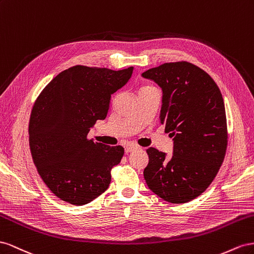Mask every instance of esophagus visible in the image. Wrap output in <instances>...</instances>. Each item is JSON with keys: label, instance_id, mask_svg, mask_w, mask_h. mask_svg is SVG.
I'll list each match as a JSON object with an SVG mask.
<instances>
[{"label": "esophagus", "instance_id": "34e87169", "mask_svg": "<svg viewBox=\"0 0 254 254\" xmlns=\"http://www.w3.org/2000/svg\"><path fill=\"white\" fill-rule=\"evenodd\" d=\"M137 148H138V147L135 146V144H127V146L125 149V151H126V153H129V152H133Z\"/></svg>", "mask_w": 254, "mask_h": 254}]
</instances>
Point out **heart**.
Segmentation results:
<instances>
[{
  "instance_id": "1",
  "label": "heart",
  "mask_w": 254,
  "mask_h": 254,
  "mask_svg": "<svg viewBox=\"0 0 254 254\" xmlns=\"http://www.w3.org/2000/svg\"><path fill=\"white\" fill-rule=\"evenodd\" d=\"M148 88H152V87H149V86H146V87H142V88L140 90H143V89H148Z\"/></svg>"
}]
</instances>
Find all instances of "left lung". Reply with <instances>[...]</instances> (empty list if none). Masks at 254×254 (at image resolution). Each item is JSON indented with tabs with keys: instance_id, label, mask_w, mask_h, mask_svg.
Returning <instances> with one entry per match:
<instances>
[{
	"instance_id": "left-lung-1",
	"label": "left lung",
	"mask_w": 254,
	"mask_h": 254,
	"mask_svg": "<svg viewBox=\"0 0 254 254\" xmlns=\"http://www.w3.org/2000/svg\"><path fill=\"white\" fill-rule=\"evenodd\" d=\"M163 91L159 119L173 140L172 156L149 148L143 177L170 203L197 198L213 182L228 144L226 108L214 79L187 62L166 63L141 74Z\"/></svg>"
}]
</instances>
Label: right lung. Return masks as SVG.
Here are the masks:
<instances>
[{
  "instance_id": "right-lung-1",
  "label": "right lung",
  "mask_w": 254,
  "mask_h": 254,
  "mask_svg": "<svg viewBox=\"0 0 254 254\" xmlns=\"http://www.w3.org/2000/svg\"><path fill=\"white\" fill-rule=\"evenodd\" d=\"M133 69L71 67L36 100L28 126L32 157L43 182L63 201L84 205L110 186L111 170L125 149L87 136L97 120L106 118L112 95L128 82Z\"/></svg>"
}]
</instances>
